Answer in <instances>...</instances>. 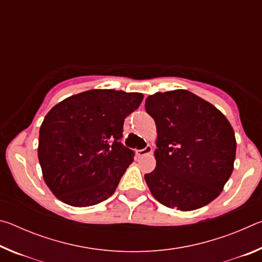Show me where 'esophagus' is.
<instances>
[{
	"instance_id": "34e87169",
	"label": "esophagus",
	"mask_w": 262,
	"mask_h": 262,
	"mask_svg": "<svg viewBox=\"0 0 262 262\" xmlns=\"http://www.w3.org/2000/svg\"><path fill=\"white\" fill-rule=\"evenodd\" d=\"M152 152V148L151 145H147L144 149H141V150H136V154L139 157H143V156H147V155H150Z\"/></svg>"
}]
</instances>
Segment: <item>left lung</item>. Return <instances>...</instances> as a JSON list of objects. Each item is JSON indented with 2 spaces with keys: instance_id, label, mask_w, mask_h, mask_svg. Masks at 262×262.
I'll list each match as a JSON object with an SVG mask.
<instances>
[{
  "instance_id": "obj_1",
  "label": "left lung",
  "mask_w": 262,
  "mask_h": 262,
  "mask_svg": "<svg viewBox=\"0 0 262 262\" xmlns=\"http://www.w3.org/2000/svg\"><path fill=\"white\" fill-rule=\"evenodd\" d=\"M145 111L157 129L156 167L144 176L152 196L181 211L215 200L231 176L236 158V136L225 115L180 89L149 96Z\"/></svg>"
}]
</instances>
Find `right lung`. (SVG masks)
I'll return each instance as SVG.
<instances>
[{
  "label": "right lung",
  "instance_id": "1",
  "mask_svg": "<svg viewBox=\"0 0 262 262\" xmlns=\"http://www.w3.org/2000/svg\"><path fill=\"white\" fill-rule=\"evenodd\" d=\"M139 92L94 89L70 96L46 114L39 130L42 177L60 201L94 206L118 187L134 154L123 147V121L139 108Z\"/></svg>",
  "mask_w": 262,
  "mask_h": 262
}]
</instances>
